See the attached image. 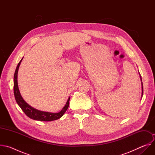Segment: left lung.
<instances>
[{
	"mask_svg": "<svg viewBox=\"0 0 155 155\" xmlns=\"http://www.w3.org/2000/svg\"><path fill=\"white\" fill-rule=\"evenodd\" d=\"M140 80H141V81H142V78H141V77H140ZM143 84H142V95H143Z\"/></svg>",
	"mask_w": 155,
	"mask_h": 155,
	"instance_id": "left-lung-1",
	"label": "left lung"
}]
</instances>
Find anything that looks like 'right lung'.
<instances>
[{
	"label": "right lung",
	"instance_id": "right-lung-1",
	"mask_svg": "<svg viewBox=\"0 0 155 155\" xmlns=\"http://www.w3.org/2000/svg\"><path fill=\"white\" fill-rule=\"evenodd\" d=\"M23 58L21 59V60L18 63L16 69L15 70V75H14V86H13V90H14V95L15 97V100L18 104V105L20 107V108L22 109V110L25 112V114L30 118L41 121H51L56 120L58 119H59L61 117L63 116L64 113L66 112V110H68L69 106V101H70V97H69L67 102H66L65 106L62 108V109L58 113H51V112H43L40 111V110H37L33 107H32L31 105H29L28 103L26 102V101L22 97L19 88H18V72L19 67L20 65V64L23 60Z\"/></svg>",
	"mask_w": 155,
	"mask_h": 155
}]
</instances>
